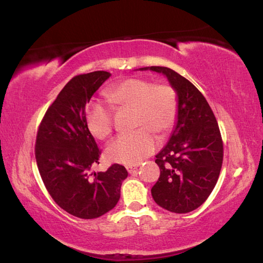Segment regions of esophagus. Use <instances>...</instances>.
<instances>
[{
	"label": "esophagus",
	"instance_id": "34e87169",
	"mask_svg": "<svg viewBox=\"0 0 263 263\" xmlns=\"http://www.w3.org/2000/svg\"><path fill=\"white\" fill-rule=\"evenodd\" d=\"M137 167H139V164H136V165H128L127 166V171L129 172V174H133V172H135V170L137 169Z\"/></svg>",
	"mask_w": 263,
	"mask_h": 263
}]
</instances>
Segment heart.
Returning <instances> with one entry per match:
<instances>
[{
    "label": "heart",
    "mask_w": 263,
    "mask_h": 263,
    "mask_svg": "<svg viewBox=\"0 0 263 263\" xmlns=\"http://www.w3.org/2000/svg\"><path fill=\"white\" fill-rule=\"evenodd\" d=\"M105 97L116 108L129 109L133 127L130 134L121 135L106 148V158L120 164L133 165L154 153L156 136H165L176 122L178 100L169 84H154L143 78H128L107 89ZM85 123L98 140H105L113 130V111L100 102H91L85 111Z\"/></svg>",
    "instance_id": "obj_1"
}]
</instances>
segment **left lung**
<instances>
[{
  "instance_id": "1",
  "label": "left lung",
  "mask_w": 263,
  "mask_h": 263,
  "mask_svg": "<svg viewBox=\"0 0 263 263\" xmlns=\"http://www.w3.org/2000/svg\"><path fill=\"white\" fill-rule=\"evenodd\" d=\"M140 70L164 74L178 100L175 128L155 160L161 175L152 196L170 212H191L208 199L221 170L223 147L216 116L203 94L177 72L163 66Z\"/></svg>"
}]
</instances>
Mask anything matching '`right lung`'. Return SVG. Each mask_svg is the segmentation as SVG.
<instances>
[{"mask_svg": "<svg viewBox=\"0 0 263 263\" xmlns=\"http://www.w3.org/2000/svg\"><path fill=\"white\" fill-rule=\"evenodd\" d=\"M109 77V72L96 71L72 78L47 108L37 133L34 155L46 190L55 204L81 219L114 209L128 176L120 164L92 172L101 152L85 123V109Z\"/></svg>", "mask_w": 263, "mask_h": 263, "instance_id": "add662e5", "label": "right lung"}]
</instances>
